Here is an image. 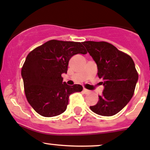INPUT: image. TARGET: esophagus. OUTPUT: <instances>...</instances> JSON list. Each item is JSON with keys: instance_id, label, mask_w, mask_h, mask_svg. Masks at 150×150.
Wrapping results in <instances>:
<instances>
[{"instance_id": "esophagus-1", "label": "esophagus", "mask_w": 150, "mask_h": 150, "mask_svg": "<svg viewBox=\"0 0 150 150\" xmlns=\"http://www.w3.org/2000/svg\"><path fill=\"white\" fill-rule=\"evenodd\" d=\"M83 93H85V94H88V93H90V91L88 90V89H86V88H83Z\"/></svg>"}]
</instances>
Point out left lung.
Returning a JSON list of instances; mask_svg holds the SVG:
<instances>
[{
	"instance_id": "8db88e82",
	"label": "left lung",
	"mask_w": 150,
	"mask_h": 150,
	"mask_svg": "<svg viewBox=\"0 0 150 150\" xmlns=\"http://www.w3.org/2000/svg\"><path fill=\"white\" fill-rule=\"evenodd\" d=\"M86 47L97 64V75L104 86L96 105L90 109L96 114L112 116L129 102L134 95L139 75L132 58L104 41H85Z\"/></svg>"
}]
</instances>
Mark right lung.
Listing matches in <instances>:
<instances>
[{"label":"right lung","mask_w":150,"mask_h":150,"mask_svg":"<svg viewBox=\"0 0 150 150\" xmlns=\"http://www.w3.org/2000/svg\"><path fill=\"white\" fill-rule=\"evenodd\" d=\"M87 54L82 43L51 40L30 51L22 67L25 96L36 112L54 117L64 112L69 96L82 91V86L62 82L72 56Z\"/></svg>","instance_id":"1"}]
</instances>
